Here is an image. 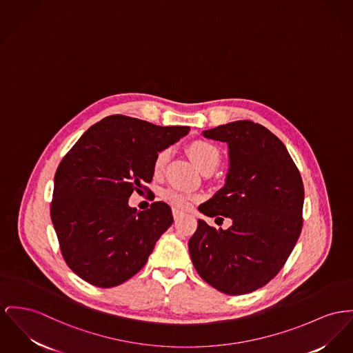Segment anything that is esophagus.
Returning <instances> with one entry per match:
<instances>
[{
  "label": "esophagus",
  "mask_w": 353,
  "mask_h": 353,
  "mask_svg": "<svg viewBox=\"0 0 353 353\" xmlns=\"http://www.w3.org/2000/svg\"><path fill=\"white\" fill-rule=\"evenodd\" d=\"M182 215H183V214H182V212H179V210H176V209H174V210H172V216H174V219H175V222H176V221H179V219H181V216H182Z\"/></svg>",
  "instance_id": "esophagus-1"
}]
</instances>
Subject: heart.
<instances>
[{
  "label": "heart",
  "mask_w": 353,
  "mask_h": 353,
  "mask_svg": "<svg viewBox=\"0 0 353 353\" xmlns=\"http://www.w3.org/2000/svg\"><path fill=\"white\" fill-rule=\"evenodd\" d=\"M188 152L190 158L192 159V162L202 172L209 168L215 170V167L219 165V161H221V152H219L218 147L210 141H194L188 144ZM168 157H170L168 148H165L157 154V157L154 159V165H152V170L155 174H159L163 171L165 163L168 161ZM163 198L178 209H188L192 201L191 196H188L186 194H182V192H178L175 190H171V188L165 190Z\"/></svg>",
  "instance_id": "obj_1"
}]
</instances>
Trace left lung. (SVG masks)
Instances as JSON below:
<instances>
[{"label": "left lung", "instance_id": "1", "mask_svg": "<svg viewBox=\"0 0 353 353\" xmlns=\"http://www.w3.org/2000/svg\"><path fill=\"white\" fill-rule=\"evenodd\" d=\"M203 137L228 143L230 167L226 185L199 212L233 223L218 230L198 219L188 241L191 261L216 290L252 293L279 274L300 236L303 179L283 143L259 123L238 120Z\"/></svg>", "mask_w": 353, "mask_h": 353}]
</instances>
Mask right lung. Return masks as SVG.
<instances>
[{
	"label": "right lung",
	"mask_w": 353,
	"mask_h": 353,
	"mask_svg": "<svg viewBox=\"0 0 353 353\" xmlns=\"http://www.w3.org/2000/svg\"><path fill=\"white\" fill-rule=\"evenodd\" d=\"M188 131L111 115L88 128L63 158L50 218L64 261L80 279L112 288L145 265L174 218L165 202L138 212L128 198L152 181L157 154Z\"/></svg>",
	"instance_id": "right-lung-1"
}]
</instances>
